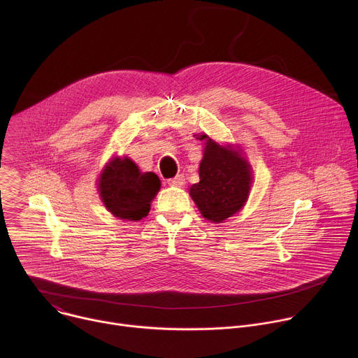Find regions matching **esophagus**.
<instances>
[{
  "instance_id": "1",
  "label": "esophagus",
  "mask_w": 358,
  "mask_h": 358,
  "mask_svg": "<svg viewBox=\"0 0 358 358\" xmlns=\"http://www.w3.org/2000/svg\"><path fill=\"white\" fill-rule=\"evenodd\" d=\"M169 184L173 185V187H182L185 184V177L182 174H178L174 178H170Z\"/></svg>"
}]
</instances>
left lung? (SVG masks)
I'll use <instances>...</instances> for the list:
<instances>
[{
  "label": "left lung",
  "mask_w": 358,
  "mask_h": 358,
  "mask_svg": "<svg viewBox=\"0 0 358 358\" xmlns=\"http://www.w3.org/2000/svg\"><path fill=\"white\" fill-rule=\"evenodd\" d=\"M199 164V182L191 185L189 195L203 218L220 224L236 214L248 199L252 173L249 163L229 145H220L207 134Z\"/></svg>",
  "instance_id": "1"
}]
</instances>
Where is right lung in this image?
I'll return each instance as SVG.
<instances>
[{
	"label": "right lung",
	"instance_id": "add662e5",
	"mask_svg": "<svg viewBox=\"0 0 358 358\" xmlns=\"http://www.w3.org/2000/svg\"><path fill=\"white\" fill-rule=\"evenodd\" d=\"M97 185L101 201L115 217L140 221L150 213L162 181L155 173H141L129 157H115L101 171Z\"/></svg>",
	"mask_w": 358,
	"mask_h": 358
}]
</instances>
